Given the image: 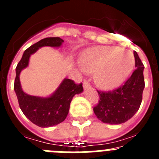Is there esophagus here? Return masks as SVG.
Masks as SVG:
<instances>
[{
	"label": "esophagus",
	"instance_id": "obj_1",
	"mask_svg": "<svg viewBox=\"0 0 159 159\" xmlns=\"http://www.w3.org/2000/svg\"><path fill=\"white\" fill-rule=\"evenodd\" d=\"M83 86H84V89H88V88H91V84H89V82L87 80L84 81V84H83Z\"/></svg>",
	"mask_w": 159,
	"mask_h": 159
}]
</instances>
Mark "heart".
<instances>
[{"mask_svg":"<svg viewBox=\"0 0 159 159\" xmlns=\"http://www.w3.org/2000/svg\"><path fill=\"white\" fill-rule=\"evenodd\" d=\"M83 68L94 72L95 81L102 89L119 86L127 78L134 64L130 52L113 46H99L84 52L80 57Z\"/></svg>","mask_w":159,"mask_h":159,"instance_id":"1","label":"heart"}]
</instances>
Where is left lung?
<instances>
[{
    "mask_svg": "<svg viewBox=\"0 0 159 159\" xmlns=\"http://www.w3.org/2000/svg\"><path fill=\"white\" fill-rule=\"evenodd\" d=\"M135 70L123 85L110 92L97 91L99 96L93 111L102 123L120 124L134 116L139 109L145 88L144 65L136 52H134Z\"/></svg>",
    "mask_w": 159,
    "mask_h": 159,
    "instance_id": "left-lung-1",
    "label": "left lung"
}]
</instances>
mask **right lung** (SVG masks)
Returning <instances> with one entry per match:
<instances>
[{
  "label": "right lung",
  "mask_w": 159,
  "mask_h": 159,
  "mask_svg": "<svg viewBox=\"0 0 159 159\" xmlns=\"http://www.w3.org/2000/svg\"><path fill=\"white\" fill-rule=\"evenodd\" d=\"M64 40L60 37H47L25 51L21 60L16 67V79L14 91L17 96L19 106L22 112L32 123L40 127H50L64 121L69 111L70 103L73 96L84 91L82 83L76 84L69 79H64L57 91L49 97L33 96L25 93L20 82V71L29 65L31 55L44 46L58 48Z\"/></svg>",
  "instance_id": "1"
}]
</instances>
